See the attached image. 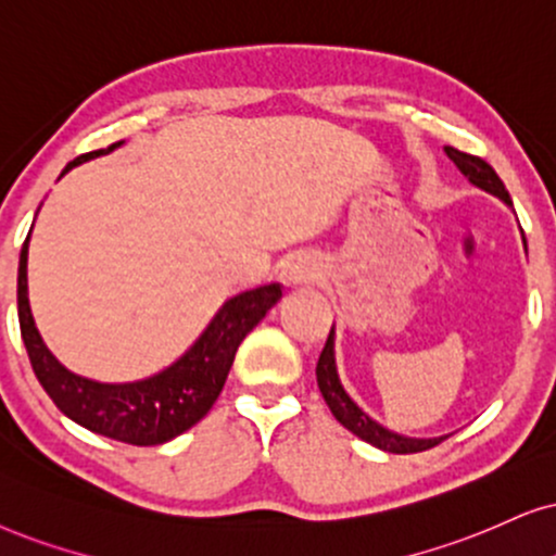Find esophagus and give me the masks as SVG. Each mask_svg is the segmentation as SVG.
<instances>
[{"instance_id": "obj_1", "label": "esophagus", "mask_w": 556, "mask_h": 556, "mask_svg": "<svg viewBox=\"0 0 556 556\" xmlns=\"http://www.w3.org/2000/svg\"><path fill=\"white\" fill-rule=\"evenodd\" d=\"M318 264L307 256H294L282 266V282L287 287H305L318 282Z\"/></svg>"}]
</instances>
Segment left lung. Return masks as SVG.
<instances>
[{
	"label": "left lung",
	"instance_id": "1",
	"mask_svg": "<svg viewBox=\"0 0 556 556\" xmlns=\"http://www.w3.org/2000/svg\"><path fill=\"white\" fill-rule=\"evenodd\" d=\"M444 151H446V156L454 161L456 168H459V172L469 179V185L480 187L482 192L497 197V200H503L505 205L513 210V200H510L508 189H505L501 177H497L495 168L490 166L488 161L456 151V149H452V146H446ZM521 236H523V230H521ZM523 245H526V236H523ZM333 336H336V330L330 328V336H328L326 349H323V354L318 359L315 377H318V388H320L323 400H326V405L330 407V413H333V418L339 420L343 428H349V431L354 435H359L362 441H367V444L382 448V452H390V454L426 452V448L441 444V441L446 439V435H435V439H413V435L395 433V431H390V428H384L382 424H377L369 413H364L362 407L354 403V397H351L341 384L339 369H336V349H333L336 339Z\"/></svg>",
	"mask_w": 556,
	"mask_h": 556
}]
</instances>
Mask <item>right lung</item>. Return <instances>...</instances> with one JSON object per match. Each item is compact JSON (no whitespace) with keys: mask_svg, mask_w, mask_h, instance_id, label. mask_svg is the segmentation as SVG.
I'll return each mask as SVG.
<instances>
[{"mask_svg":"<svg viewBox=\"0 0 556 556\" xmlns=\"http://www.w3.org/2000/svg\"><path fill=\"white\" fill-rule=\"evenodd\" d=\"M123 143L125 140H117L108 149L68 161L61 177L84 161L108 156ZM27 245L30 233L20 251L17 318L35 377L63 416L89 431L132 446L166 444L200 424L220 395L241 341L282 298V285L277 282L236 294L223 302L200 339L172 367L138 382H97L63 367L40 339L27 300Z\"/></svg>","mask_w":556,"mask_h":556,"instance_id":"1","label":"right lung"}]
</instances>
